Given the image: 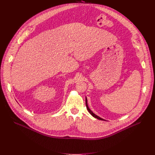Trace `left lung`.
Returning a JSON list of instances; mask_svg holds the SVG:
<instances>
[{"instance_id":"obj_1","label":"left lung","mask_w":155,"mask_h":155,"mask_svg":"<svg viewBox=\"0 0 155 155\" xmlns=\"http://www.w3.org/2000/svg\"><path fill=\"white\" fill-rule=\"evenodd\" d=\"M86 108H87V110H88V112H90V114L93 117H94V118H97V119H98V120H104V119H102V118H101V117H98V116H97L96 115H95L91 110L90 109V108L88 107V105H87V99H86Z\"/></svg>"}]
</instances>
